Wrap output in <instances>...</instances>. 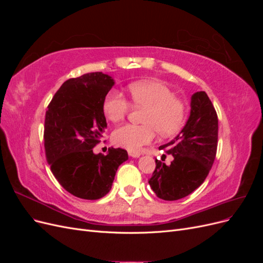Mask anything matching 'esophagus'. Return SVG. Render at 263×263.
<instances>
[{"instance_id":"esophagus-1","label":"esophagus","mask_w":263,"mask_h":263,"mask_svg":"<svg viewBox=\"0 0 263 263\" xmlns=\"http://www.w3.org/2000/svg\"><path fill=\"white\" fill-rule=\"evenodd\" d=\"M128 155L133 158H138L140 156V154L138 153V151H134V150H128Z\"/></svg>"}]
</instances>
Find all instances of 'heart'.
Here are the masks:
<instances>
[{
	"label": "heart",
	"mask_w": 263,
	"mask_h": 263,
	"mask_svg": "<svg viewBox=\"0 0 263 263\" xmlns=\"http://www.w3.org/2000/svg\"><path fill=\"white\" fill-rule=\"evenodd\" d=\"M128 90L134 105L146 109L141 119L144 125L126 124L118 127L113 133L116 145L139 150L154 140L156 130L162 137H170L184 125L186 104L174 95L169 86L158 81H141L129 84ZM129 109V102L121 92L112 90L107 93L103 112L108 121L121 122Z\"/></svg>",
	"instance_id": "b5f03b06"
}]
</instances>
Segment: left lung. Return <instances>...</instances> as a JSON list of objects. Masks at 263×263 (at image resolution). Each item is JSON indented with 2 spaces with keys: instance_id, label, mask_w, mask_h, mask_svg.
<instances>
[{
  "instance_id": "obj_1",
  "label": "left lung",
  "mask_w": 263,
  "mask_h": 263,
  "mask_svg": "<svg viewBox=\"0 0 263 263\" xmlns=\"http://www.w3.org/2000/svg\"><path fill=\"white\" fill-rule=\"evenodd\" d=\"M218 118L204 91L191 98L185 126L168 144L159 147L173 157L170 165L156 159L149 184L159 198L177 201L187 196L205 181L217 151ZM165 157V155H163Z\"/></svg>"
}]
</instances>
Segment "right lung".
Wrapping results in <instances>:
<instances>
[{
    "instance_id": "obj_1",
    "label": "right lung",
    "mask_w": 263,
    "mask_h": 263,
    "mask_svg": "<svg viewBox=\"0 0 263 263\" xmlns=\"http://www.w3.org/2000/svg\"><path fill=\"white\" fill-rule=\"evenodd\" d=\"M114 83L102 72L69 79L46 110L47 161L60 185L83 200L105 196L118 166L128 159L122 148H110L105 156L93 153L107 126L103 103Z\"/></svg>"
}]
</instances>
